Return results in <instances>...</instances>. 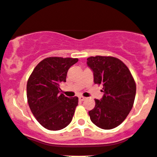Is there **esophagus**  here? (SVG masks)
Masks as SVG:
<instances>
[{"instance_id": "esophagus-1", "label": "esophagus", "mask_w": 157, "mask_h": 157, "mask_svg": "<svg viewBox=\"0 0 157 157\" xmlns=\"http://www.w3.org/2000/svg\"><path fill=\"white\" fill-rule=\"evenodd\" d=\"M85 97H84V96H79V100H80V101H84V100H85Z\"/></svg>"}]
</instances>
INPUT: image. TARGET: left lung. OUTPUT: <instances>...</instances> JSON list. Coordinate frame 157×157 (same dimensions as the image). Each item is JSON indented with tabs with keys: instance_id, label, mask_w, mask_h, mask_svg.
<instances>
[{
	"instance_id": "left-lung-1",
	"label": "left lung",
	"mask_w": 157,
	"mask_h": 157,
	"mask_svg": "<svg viewBox=\"0 0 157 157\" xmlns=\"http://www.w3.org/2000/svg\"><path fill=\"white\" fill-rule=\"evenodd\" d=\"M87 64L94 73V84L103 86L101 100L89 111L91 122L101 129L117 128L126 119L135 101L136 84L128 66L112 56H91Z\"/></svg>"
}]
</instances>
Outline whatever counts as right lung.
<instances>
[{"label":"right lung","instance_id":"add662e5","mask_svg":"<svg viewBox=\"0 0 157 157\" xmlns=\"http://www.w3.org/2000/svg\"><path fill=\"white\" fill-rule=\"evenodd\" d=\"M78 59L48 57L38 63L28 79L27 101L31 112L44 128L59 131L73 119L78 98H67L59 93L69 69Z\"/></svg>","mask_w":157,"mask_h":157}]
</instances>
